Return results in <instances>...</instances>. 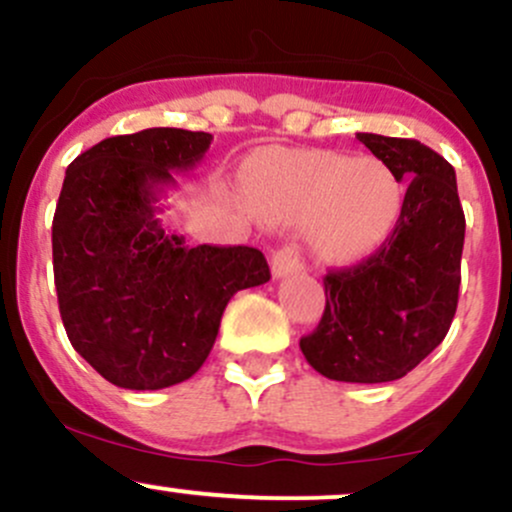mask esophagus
<instances>
[{"label":"esophagus","mask_w":512,"mask_h":512,"mask_svg":"<svg viewBox=\"0 0 512 512\" xmlns=\"http://www.w3.org/2000/svg\"><path fill=\"white\" fill-rule=\"evenodd\" d=\"M303 269V260H301V252H298L296 245H286L279 252H274L272 257V274L276 279L281 276H289L293 272H301Z\"/></svg>","instance_id":"1"}]
</instances>
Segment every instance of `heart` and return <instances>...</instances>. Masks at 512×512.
Here are the masks:
<instances>
[{
    "mask_svg": "<svg viewBox=\"0 0 512 512\" xmlns=\"http://www.w3.org/2000/svg\"><path fill=\"white\" fill-rule=\"evenodd\" d=\"M243 185L264 219L305 221L310 248L325 262L349 264L373 255L402 214L399 180L373 156L272 154L245 168Z\"/></svg>",
    "mask_w": 512,
    "mask_h": 512,
    "instance_id": "obj_1",
    "label": "heart"
}]
</instances>
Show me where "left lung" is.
I'll return each instance as SVG.
<instances>
[{
  "label": "left lung",
  "mask_w": 512,
  "mask_h": 512,
  "mask_svg": "<svg viewBox=\"0 0 512 512\" xmlns=\"http://www.w3.org/2000/svg\"><path fill=\"white\" fill-rule=\"evenodd\" d=\"M358 142L407 182L397 228L366 262L325 276L320 325L305 361L339 383H390L419 366L457 310L464 211L455 168L416 139L358 132Z\"/></svg>",
  "instance_id": "left-lung-1"
}]
</instances>
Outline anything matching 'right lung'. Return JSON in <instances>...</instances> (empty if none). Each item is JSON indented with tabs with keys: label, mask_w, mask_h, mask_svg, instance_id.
<instances>
[{
	"label": "right lung",
	"mask_w": 512,
	"mask_h": 512,
	"mask_svg": "<svg viewBox=\"0 0 512 512\" xmlns=\"http://www.w3.org/2000/svg\"><path fill=\"white\" fill-rule=\"evenodd\" d=\"M207 132L151 127L76 156L52 219V269L64 330L108 383L163 390L207 361L233 293L267 284L257 248L197 245L166 233L158 199L195 168Z\"/></svg>",
	"instance_id": "add662e5"
}]
</instances>
